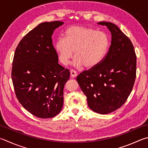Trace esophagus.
Here are the masks:
<instances>
[{
    "instance_id": "34e87169",
    "label": "esophagus",
    "mask_w": 148,
    "mask_h": 148,
    "mask_svg": "<svg viewBox=\"0 0 148 148\" xmlns=\"http://www.w3.org/2000/svg\"><path fill=\"white\" fill-rule=\"evenodd\" d=\"M71 76H72V77H76L77 76V72L74 71V70H73V69H71Z\"/></svg>"
}]
</instances>
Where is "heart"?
Returning <instances> with one entry per match:
<instances>
[{
    "label": "heart",
    "mask_w": 148,
    "mask_h": 148,
    "mask_svg": "<svg viewBox=\"0 0 148 148\" xmlns=\"http://www.w3.org/2000/svg\"><path fill=\"white\" fill-rule=\"evenodd\" d=\"M110 47V37L105 32L85 26H73L66 29L63 37L56 41L55 50L60 62L66 65L74 55L73 64L92 68L107 54Z\"/></svg>",
    "instance_id": "b5f03b06"
}]
</instances>
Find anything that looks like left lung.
Instances as JSON below:
<instances>
[{
  "instance_id": "obj_1",
  "label": "left lung",
  "mask_w": 148,
  "mask_h": 148,
  "mask_svg": "<svg viewBox=\"0 0 148 148\" xmlns=\"http://www.w3.org/2000/svg\"><path fill=\"white\" fill-rule=\"evenodd\" d=\"M111 33V45L100 63L82 72L76 80L87 96L88 106L97 113L109 114L123 106L136 78V56L129 39L114 24L100 22Z\"/></svg>"
}]
</instances>
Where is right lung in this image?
<instances>
[{
    "mask_svg": "<svg viewBox=\"0 0 148 148\" xmlns=\"http://www.w3.org/2000/svg\"><path fill=\"white\" fill-rule=\"evenodd\" d=\"M61 21L45 22L32 29L15 49L12 79L18 101L32 114L50 119L60 113L69 70L58 63L52 44L53 30Z\"/></svg>",
    "mask_w": 148,
    "mask_h": 148,
    "instance_id": "obj_1",
    "label": "right lung"
}]
</instances>
